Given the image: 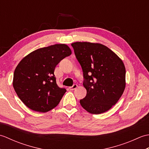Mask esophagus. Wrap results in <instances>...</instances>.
<instances>
[{"label": "esophagus", "mask_w": 149, "mask_h": 149, "mask_svg": "<svg viewBox=\"0 0 149 149\" xmlns=\"http://www.w3.org/2000/svg\"><path fill=\"white\" fill-rule=\"evenodd\" d=\"M77 84H74L72 86L70 87L69 89L70 90H74L75 89V88H77Z\"/></svg>", "instance_id": "1"}]
</instances>
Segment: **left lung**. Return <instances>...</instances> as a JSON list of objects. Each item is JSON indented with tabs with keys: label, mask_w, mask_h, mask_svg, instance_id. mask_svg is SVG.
<instances>
[{
	"label": "left lung",
	"mask_w": 149,
	"mask_h": 149,
	"mask_svg": "<svg viewBox=\"0 0 149 149\" xmlns=\"http://www.w3.org/2000/svg\"><path fill=\"white\" fill-rule=\"evenodd\" d=\"M83 72L86 95L80 100L91 114L107 111L118 102L125 87L123 61L108 47L100 43L75 42L71 45Z\"/></svg>",
	"instance_id": "obj_1"
}]
</instances>
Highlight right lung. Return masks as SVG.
Returning <instances> with one entry per match:
<instances>
[{
	"instance_id": "add662e5",
	"label": "right lung",
	"mask_w": 149,
	"mask_h": 149,
	"mask_svg": "<svg viewBox=\"0 0 149 149\" xmlns=\"http://www.w3.org/2000/svg\"><path fill=\"white\" fill-rule=\"evenodd\" d=\"M71 54L65 44H56L34 50L22 59L15 68L13 85L25 105L42 113L58 105L66 90L57 84L54 70Z\"/></svg>"
}]
</instances>
